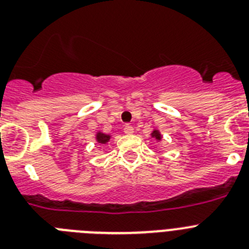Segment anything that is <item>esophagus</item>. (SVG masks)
I'll list each match as a JSON object with an SVG mask.
<instances>
[{"instance_id": "34e87169", "label": "esophagus", "mask_w": 249, "mask_h": 249, "mask_svg": "<svg viewBox=\"0 0 249 249\" xmlns=\"http://www.w3.org/2000/svg\"><path fill=\"white\" fill-rule=\"evenodd\" d=\"M123 132H124L126 135H132V133H133V127L127 124V126H124V128H123Z\"/></svg>"}]
</instances>
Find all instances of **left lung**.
<instances>
[{
	"label": "left lung",
	"mask_w": 249,
	"mask_h": 249,
	"mask_svg": "<svg viewBox=\"0 0 249 249\" xmlns=\"http://www.w3.org/2000/svg\"><path fill=\"white\" fill-rule=\"evenodd\" d=\"M153 136H155V137L157 138V140H160V136L158 135V132H157V131H155V132H153Z\"/></svg>",
	"instance_id": "obj_1"
}]
</instances>
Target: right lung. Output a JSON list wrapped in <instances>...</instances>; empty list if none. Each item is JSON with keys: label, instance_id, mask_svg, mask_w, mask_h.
<instances>
[{"label": "right lung", "instance_id": "1", "mask_svg": "<svg viewBox=\"0 0 249 249\" xmlns=\"http://www.w3.org/2000/svg\"><path fill=\"white\" fill-rule=\"evenodd\" d=\"M97 140H98V142H100V143H106V142H108V141H109V136L102 135V133H98Z\"/></svg>", "mask_w": 249, "mask_h": 249}]
</instances>
